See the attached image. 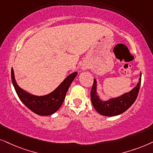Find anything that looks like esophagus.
<instances>
[{"label": "esophagus", "mask_w": 153, "mask_h": 153, "mask_svg": "<svg viewBox=\"0 0 153 153\" xmlns=\"http://www.w3.org/2000/svg\"><path fill=\"white\" fill-rule=\"evenodd\" d=\"M82 69H86V68L85 67H82Z\"/></svg>", "instance_id": "obj_1"}]
</instances>
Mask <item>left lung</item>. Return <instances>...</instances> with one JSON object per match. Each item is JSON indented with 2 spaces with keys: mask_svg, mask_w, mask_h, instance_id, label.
<instances>
[{
  "mask_svg": "<svg viewBox=\"0 0 153 153\" xmlns=\"http://www.w3.org/2000/svg\"><path fill=\"white\" fill-rule=\"evenodd\" d=\"M139 82L134 88L121 97L111 99L108 101H103L99 99L97 94V81L94 79V83L91 90V101L92 105L98 113L105 116H115L124 113L134 103L138 97L141 82V74Z\"/></svg>",
  "mask_w": 153,
  "mask_h": 153,
  "instance_id": "8db88e82",
  "label": "left lung"
}]
</instances>
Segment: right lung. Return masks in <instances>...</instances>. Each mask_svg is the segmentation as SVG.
I'll use <instances>...</instances> for the list:
<instances>
[{
	"instance_id": "1",
	"label": "right lung",
	"mask_w": 153,
	"mask_h": 153,
	"mask_svg": "<svg viewBox=\"0 0 153 153\" xmlns=\"http://www.w3.org/2000/svg\"><path fill=\"white\" fill-rule=\"evenodd\" d=\"M78 73L69 75L57 88L48 95L38 97L30 94L20 88L16 82L14 71L11 70V78L13 86L22 102L30 111L40 115H50L57 111L64 102L67 91Z\"/></svg>"
}]
</instances>
